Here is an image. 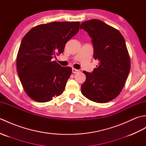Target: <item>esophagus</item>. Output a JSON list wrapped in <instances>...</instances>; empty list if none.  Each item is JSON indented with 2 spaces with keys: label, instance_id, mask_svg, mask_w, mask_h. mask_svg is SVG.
<instances>
[{
  "label": "esophagus",
  "instance_id": "esophagus-1",
  "mask_svg": "<svg viewBox=\"0 0 146 146\" xmlns=\"http://www.w3.org/2000/svg\"><path fill=\"white\" fill-rule=\"evenodd\" d=\"M72 72L73 73H78V72H80V71L78 70L75 69V68H72Z\"/></svg>",
  "mask_w": 146,
  "mask_h": 146
}]
</instances>
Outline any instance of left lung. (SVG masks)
<instances>
[{
    "label": "left lung",
    "instance_id": "left-lung-1",
    "mask_svg": "<svg viewBox=\"0 0 146 146\" xmlns=\"http://www.w3.org/2000/svg\"><path fill=\"white\" fill-rule=\"evenodd\" d=\"M80 29L90 37L94 58L99 61L92 73L83 71L86 80L82 94L93 102L106 103L120 94L131 69L125 39L117 29L98 19L83 22Z\"/></svg>",
    "mask_w": 146,
    "mask_h": 146
}]
</instances>
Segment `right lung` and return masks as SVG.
Returning <instances> with one entry per match:
<instances>
[{"label": "right lung", "instance_id": "add662e5", "mask_svg": "<svg viewBox=\"0 0 146 146\" xmlns=\"http://www.w3.org/2000/svg\"><path fill=\"white\" fill-rule=\"evenodd\" d=\"M79 22H53L33 27L22 40L17 70L24 90L33 100L47 102L63 94L72 72L52 61L78 32Z\"/></svg>", "mask_w": 146, "mask_h": 146}]
</instances>
